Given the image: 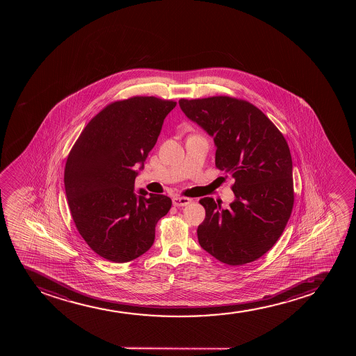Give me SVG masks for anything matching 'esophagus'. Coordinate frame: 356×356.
Segmentation results:
<instances>
[{"label":"esophagus","instance_id":"1","mask_svg":"<svg viewBox=\"0 0 356 356\" xmlns=\"http://www.w3.org/2000/svg\"><path fill=\"white\" fill-rule=\"evenodd\" d=\"M191 200H193L188 198V197H175L172 202H173L175 207H185V205L190 204Z\"/></svg>","mask_w":356,"mask_h":356}]
</instances>
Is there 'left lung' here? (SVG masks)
<instances>
[{
  "instance_id": "1",
  "label": "left lung",
  "mask_w": 356,
  "mask_h": 356,
  "mask_svg": "<svg viewBox=\"0 0 356 356\" xmlns=\"http://www.w3.org/2000/svg\"><path fill=\"white\" fill-rule=\"evenodd\" d=\"M188 119L213 136L216 168L235 179L228 209L200 200L205 220L198 242L229 266L255 261L282 236L293 208L292 158L284 135L252 103L213 96L179 101Z\"/></svg>"
}]
</instances>
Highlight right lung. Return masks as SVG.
<instances>
[{
  "instance_id": "add662e5",
  "label": "right lung",
  "mask_w": 356,
  "mask_h": 356,
  "mask_svg": "<svg viewBox=\"0 0 356 356\" xmlns=\"http://www.w3.org/2000/svg\"><path fill=\"white\" fill-rule=\"evenodd\" d=\"M175 101L134 96L103 108L79 135L66 160V197L84 241L99 257L128 262L151 248L156 225L172 200L140 188L138 171L154 147Z\"/></svg>"
}]
</instances>
